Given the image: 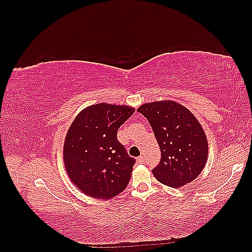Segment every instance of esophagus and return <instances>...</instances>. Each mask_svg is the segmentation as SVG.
Wrapping results in <instances>:
<instances>
[{"mask_svg": "<svg viewBox=\"0 0 252 252\" xmlns=\"http://www.w3.org/2000/svg\"><path fill=\"white\" fill-rule=\"evenodd\" d=\"M136 162H138V163H143L144 162V157H139L138 158H136Z\"/></svg>", "mask_w": 252, "mask_h": 252, "instance_id": "1", "label": "esophagus"}]
</instances>
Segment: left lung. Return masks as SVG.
Instances as JSON below:
<instances>
[{
    "instance_id": "left-lung-1",
    "label": "left lung",
    "mask_w": 252,
    "mask_h": 252,
    "mask_svg": "<svg viewBox=\"0 0 252 252\" xmlns=\"http://www.w3.org/2000/svg\"><path fill=\"white\" fill-rule=\"evenodd\" d=\"M138 111L148 120L161 149V162L152 169L162 184L179 188L195 180L208 157V142L200 122L175 101L143 104Z\"/></svg>"
}]
</instances>
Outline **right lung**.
<instances>
[{
    "instance_id": "obj_1",
    "label": "right lung",
    "mask_w": 252,
    "mask_h": 252,
    "mask_svg": "<svg viewBox=\"0 0 252 252\" xmlns=\"http://www.w3.org/2000/svg\"><path fill=\"white\" fill-rule=\"evenodd\" d=\"M133 112L128 105L98 103L83 109L73 120L63 158L67 174L83 193L109 200L127 187L135 161L117 134Z\"/></svg>"
}]
</instances>
